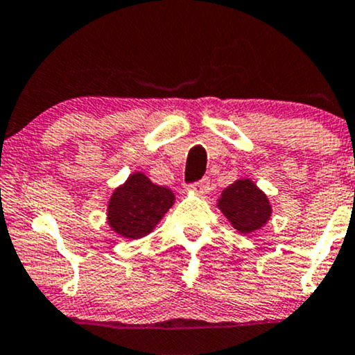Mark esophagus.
I'll use <instances>...</instances> for the list:
<instances>
[{
  "mask_svg": "<svg viewBox=\"0 0 355 355\" xmlns=\"http://www.w3.org/2000/svg\"><path fill=\"white\" fill-rule=\"evenodd\" d=\"M208 190H210V180H208V178H203V180L196 182V183H193V185H191V191H193V193H196V195H200V196L208 193Z\"/></svg>",
  "mask_w": 355,
  "mask_h": 355,
  "instance_id": "34e87169",
  "label": "esophagus"
}]
</instances>
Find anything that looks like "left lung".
Segmentation results:
<instances>
[{"instance_id": "1", "label": "left lung", "mask_w": 355, "mask_h": 355, "mask_svg": "<svg viewBox=\"0 0 355 355\" xmlns=\"http://www.w3.org/2000/svg\"><path fill=\"white\" fill-rule=\"evenodd\" d=\"M218 208L236 232L243 234L261 230L271 218V205L251 178H241L221 191Z\"/></svg>"}]
</instances>
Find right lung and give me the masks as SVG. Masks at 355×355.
I'll use <instances>...</instances> for the list:
<instances>
[{"label":"right lung","mask_w":355,"mask_h":355,"mask_svg":"<svg viewBox=\"0 0 355 355\" xmlns=\"http://www.w3.org/2000/svg\"><path fill=\"white\" fill-rule=\"evenodd\" d=\"M173 202L172 190L152 183L142 172H135L110 196L107 223L121 236L139 240L152 233Z\"/></svg>","instance_id":"obj_1"}]
</instances>
